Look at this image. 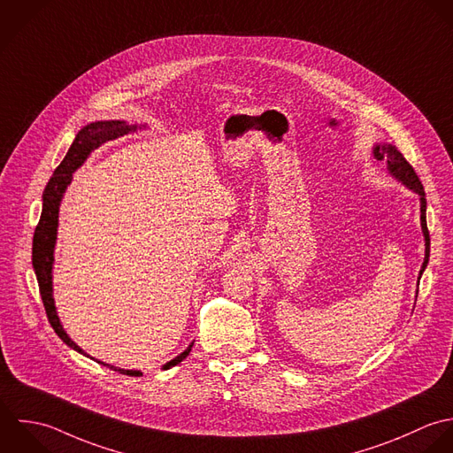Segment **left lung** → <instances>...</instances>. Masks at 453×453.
Returning a JSON list of instances; mask_svg holds the SVG:
<instances>
[{"mask_svg": "<svg viewBox=\"0 0 453 453\" xmlns=\"http://www.w3.org/2000/svg\"><path fill=\"white\" fill-rule=\"evenodd\" d=\"M374 157L376 159H383L387 161V168L388 172L397 179L401 180L404 186H408L410 189H413L418 196H420V225H422V232H424V237H426V258H424V264H422V269H420V276L418 280L422 278V273L426 271L427 264H429V255H431V237H429V230H427V216H426V209H427V200H426V191H424V186L417 175V172L413 170V166L406 161V157L401 154V151L392 146V144H378L374 146Z\"/></svg>", "mask_w": 453, "mask_h": 453, "instance_id": "1", "label": "left lung"}]
</instances>
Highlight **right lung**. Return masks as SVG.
<instances>
[{"label":"right lung","instance_id":"add662e5","mask_svg":"<svg viewBox=\"0 0 453 453\" xmlns=\"http://www.w3.org/2000/svg\"><path fill=\"white\" fill-rule=\"evenodd\" d=\"M135 130H137V127H130V125H127V121H96V123L84 127L75 135L73 144L70 146V150L63 157V161L59 163V166L54 170L52 177L49 179V182L43 189L42 216H40V221H38V225L35 228V235H33V269H35V274L38 280V288H40V296H42L49 323L52 325L54 332L59 335V339H63L65 344H68L70 348H73L75 351H79L86 357H89V355L84 353L65 332V328L58 318V312H56L54 299H52V264H54V246H56V237H58L59 203L65 195V189L72 182V173L88 159V156L91 152L98 150L104 142L114 141V139L123 137ZM191 346H193V342L173 360L166 362L163 365V369H170V367L177 365L179 362H182L189 355ZM98 364H104V362L98 360ZM104 365L111 367L112 371H118L121 374H127V376H142L141 371L119 369V367H114L109 364H104Z\"/></svg>","mask_w":453,"mask_h":453}]
</instances>
